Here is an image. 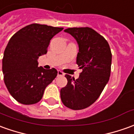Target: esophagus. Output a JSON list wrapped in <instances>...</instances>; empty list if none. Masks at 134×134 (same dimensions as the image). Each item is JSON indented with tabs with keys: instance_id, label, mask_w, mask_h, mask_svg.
<instances>
[{
	"instance_id": "1",
	"label": "esophagus",
	"mask_w": 134,
	"mask_h": 134,
	"mask_svg": "<svg viewBox=\"0 0 134 134\" xmlns=\"http://www.w3.org/2000/svg\"><path fill=\"white\" fill-rule=\"evenodd\" d=\"M58 76H64V74L61 71H60V70H58Z\"/></svg>"
}]
</instances>
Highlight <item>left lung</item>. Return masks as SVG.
I'll use <instances>...</instances> for the list:
<instances>
[{
  "mask_svg": "<svg viewBox=\"0 0 134 134\" xmlns=\"http://www.w3.org/2000/svg\"><path fill=\"white\" fill-rule=\"evenodd\" d=\"M79 46L76 64L82 69L78 79L65 74L66 86L60 90L62 102L69 109L90 107L100 96L110 76L111 53L107 41L90 27L65 29Z\"/></svg>",
  "mask_w": 134,
  "mask_h": 134,
  "instance_id": "8db88e82",
  "label": "left lung"
}]
</instances>
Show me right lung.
Returning <instances> with one entry per match:
<instances>
[{
  "instance_id": "1",
  "label": "right lung",
  "mask_w": 134,
  "mask_h": 134,
  "mask_svg": "<svg viewBox=\"0 0 134 134\" xmlns=\"http://www.w3.org/2000/svg\"><path fill=\"white\" fill-rule=\"evenodd\" d=\"M63 29L34 23L17 31L8 42L2 62L3 79L10 94L20 104L38 103L58 75L54 68L38 67V59L47 52L50 40Z\"/></svg>"
}]
</instances>
